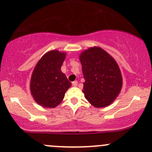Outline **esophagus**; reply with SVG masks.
<instances>
[{"label":"esophagus","instance_id":"obj_1","mask_svg":"<svg viewBox=\"0 0 152 152\" xmlns=\"http://www.w3.org/2000/svg\"><path fill=\"white\" fill-rule=\"evenodd\" d=\"M72 86L76 87V86H77L78 83H77V81H74V82H72Z\"/></svg>","mask_w":152,"mask_h":152}]
</instances>
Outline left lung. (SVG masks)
<instances>
[{
	"mask_svg": "<svg viewBox=\"0 0 152 152\" xmlns=\"http://www.w3.org/2000/svg\"><path fill=\"white\" fill-rule=\"evenodd\" d=\"M84 79L83 92L94 107H105L115 100L122 87L118 64L102 48L92 47L80 55Z\"/></svg>",
	"mask_w": 152,
	"mask_h": 152,
	"instance_id": "8db88e82",
	"label": "left lung"
}]
</instances>
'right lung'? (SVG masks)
<instances>
[{
	"mask_svg": "<svg viewBox=\"0 0 152 152\" xmlns=\"http://www.w3.org/2000/svg\"><path fill=\"white\" fill-rule=\"evenodd\" d=\"M66 53L48 51L34 68L30 83L34 100L45 108H54L61 103L71 83L61 71Z\"/></svg>",
	"mask_w": 152,
	"mask_h": 152,
	"instance_id": "add662e5",
	"label": "right lung"
}]
</instances>
